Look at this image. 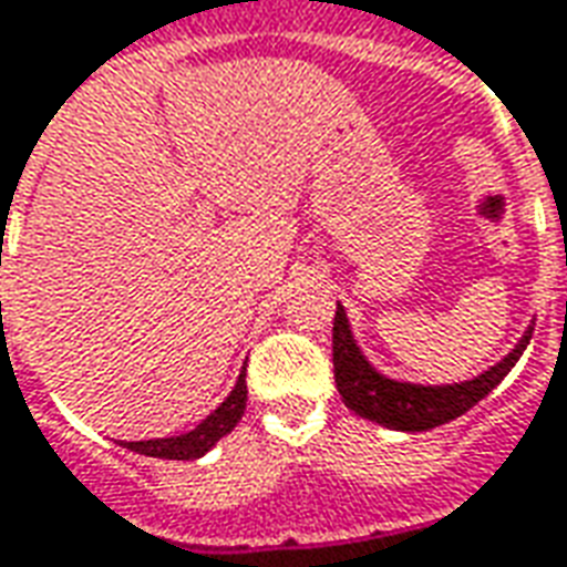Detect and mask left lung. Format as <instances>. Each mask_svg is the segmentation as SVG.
Here are the masks:
<instances>
[{"label": "left lung", "mask_w": 567, "mask_h": 567, "mask_svg": "<svg viewBox=\"0 0 567 567\" xmlns=\"http://www.w3.org/2000/svg\"><path fill=\"white\" fill-rule=\"evenodd\" d=\"M530 332L534 329H527L522 341L499 363L475 379L456 381V384H413V381H394L381 375L379 369L365 360L363 350L353 341L348 313L338 303L332 329L334 384L350 410L369 422H379L384 429L394 431L437 429V425H446V422L460 419L462 413H468L477 400H484L509 375L512 365L525 353Z\"/></svg>", "instance_id": "left-lung-1"}]
</instances>
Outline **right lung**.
<instances>
[{"instance_id": "obj_1", "label": "right lung", "mask_w": 567, "mask_h": 567, "mask_svg": "<svg viewBox=\"0 0 567 567\" xmlns=\"http://www.w3.org/2000/svg\"><path fill=\"white\" fill-rule=\"evenodd\" d=\"M245 403H248V384H245V372H241L238 381H235L233 394L226 396L198 429L176 434V437L130 441V444L123 446L133 450V453H142V456H154V460H202L219 437H226L238 425V419L245 413Z\"/></svg>"}]
</instances>
